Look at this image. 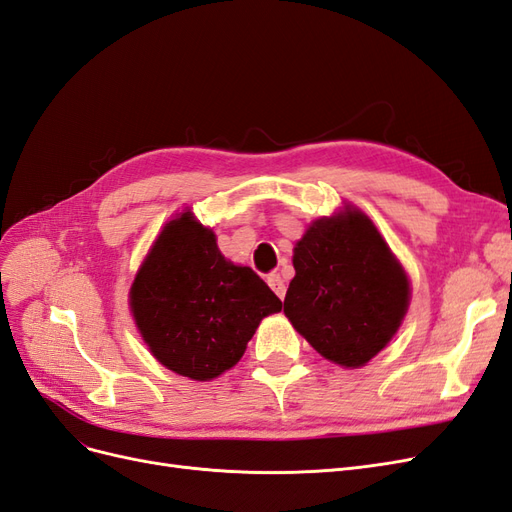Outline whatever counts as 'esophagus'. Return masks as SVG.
<instances>
[{
  "label": "esophagus",
  "mask_w": 512,
  "mask_h": 512,
  "mask_svg": "<svg viewBox=\"0 0 512 512\" xmlns=\"http://www.w3.org/2000/svg\"><path fill=\"white\" fill-rule=\"evenodd\" d=\"M267 284H269V288L277 294V297H280V299L286 297V284H284L280 273H271V275L267 277Z\"/></svg>",
  "instance_id": "esophagus-1"
}]
</instances>
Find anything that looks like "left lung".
<instances>
[{
	"label": "left lung",
	"mask_w": 512,
	"mask_h": 512,
	"mask_svg": "<svg viewBox=\"0 0 512 512\" xmlns=\"http://www.w3.org/2000/svg\"><path fill=\"white\" fill-rule=\"evenodd\" d=\"M284 314L316 352L363 367L391 342L410 282L367 215L354 207L316 220L297 241Z\"/></svg>",
	"instance_id": "1"
}]
</instances>
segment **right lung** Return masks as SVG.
<instances>
[{"label": "right lung", "instance_id": "1", "mask_svg": "<svg viewBox=\"0 0 512 512\" xmlns=\"http://www.w3.org/2000/svg\"><path fill=\"white\" fill-rule=\"evenodd\" d=\"M130 307L151 354L205 382L239 363L260 320L280 312L282 301L250 267L226 260L211 228L183 211L138 269Z\"/></svg>", "mask_w": 512, "mask_h": 512}]
</instances>
